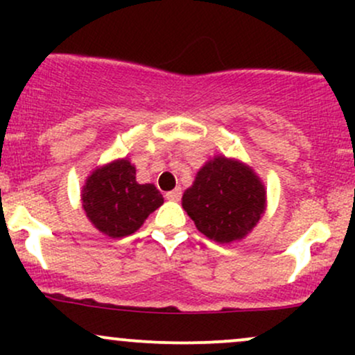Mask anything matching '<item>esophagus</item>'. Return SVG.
<instances>
[{
    "mask_svg": "<svg viewBox=\"0 0 355 355\" xmlns=\"http://www.w3.org/2000/svg\"><path fill=\"white\" fill-rule=\"evenodd\" d=\"M165 197H166V200L178 202L182 198V189H180V187H177V189L172 190V191H166Z\"/></svg>",
    "mask_w": 355,
    "mask_h": 355,
    "instance_id": "34e87169",
    "label": "esophagus"
}]
</instances>
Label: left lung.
Segmentation results:
<instances>
[{"label": "left lung", "mask_w": 355, "mask_h": 355, "mask_svg": "<svg viewBox=\"0 0 355 355\" xmlns=\"http://www.w3.org/2000/svg\"><path fill=\"white\" fill-rule=\"evenodd\" d=\"M182 205L203 235L229 243L257 225L266 210V189L247 165L215 157L183 193Z\"/></svg>", "instance_id": "obj_1"}]
</instances>
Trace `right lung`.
I'll use <instances>...</instances> for the list:
<instances>
[{"mask_svg":"<svg viewBox=\"0 0 355 355\" xmlns=\"http://www.w3.org/2000/svg\"><path fill=\"white\" fill-rule=\"evenodd\" d=\"M135 166L126 158L95 170L83 187L81 200L87 217L108 237H126L144 225L164 197L152 183L140 185Z\"/></svg>","mask_w":355,"mask_h":355,"instance_id":"right-lung-1","label":"right lung"}]
</instances>
